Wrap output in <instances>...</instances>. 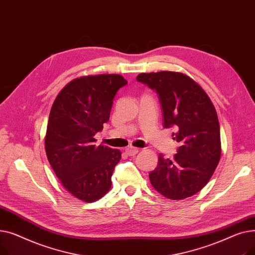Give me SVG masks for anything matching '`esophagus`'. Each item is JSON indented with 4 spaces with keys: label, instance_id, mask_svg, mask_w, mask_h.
<instances>
[{
    "label": "esophagus",
    "instance_id": "obj_1",
    "mask_svg": "<svg viewBox=\"0 0 255 255\" xmlns=\"http://www.w3.org/2000/svg\"><path fill=\"white\" fill-rule=\"evenodd\" d=\"M126 153L129 155V156H134L138 153V149L136 148H133V146H129V148L126 149Z\"/></svg>",
    "mask_w": 255,
    "mask_h": 255
}]
</instances>
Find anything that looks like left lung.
<instances>
[{"mask_svg":"<svg viewBox=\"0 0 255 255\" xmlns=\"http://www.w3.org/2000/svg\"><path fill=\"white\" fill-rule=\"evenodd\" d=\"M140 82L157 92L163 112V127H175L180 146L172 159L158 156L149 173L154 188L169 199L190 197L202 190L215 171L221 156L217 113L207 93L181 72L140 73Z\"/></svg>","mask_w":255,"mask_h":255,"instance_id":"1","label":"left lung"}]
</instances>
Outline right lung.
<instances>
[{
	"mask_svg": "<svg viewBox=\"0 0 255 255\" xmlns=\"http://www.w3.org/2000/svg\"><path fill=\"white\" fill-rule=\"evenodd\" d=\"M127 80L119 74L73 79L53 102L46 129L45 152L64 188L92 203L110 191L121 151L96 145L94 138L110 120L113 100Z\"/></svg>",
	"mask_w": 255,
	"mask_h": 255,
	"instance_id": "1",
	"label": "right lung"
}]
</instances>
